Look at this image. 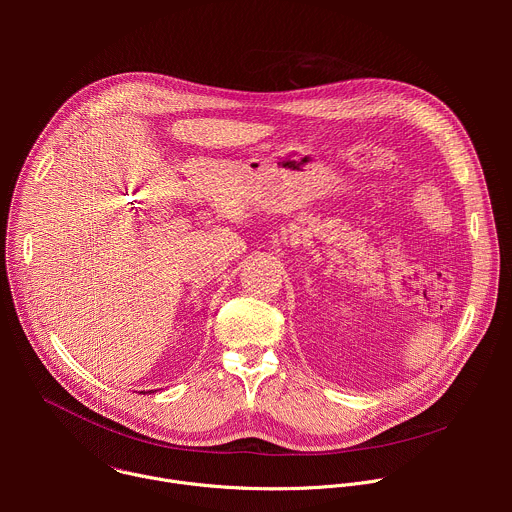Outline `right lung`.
<instances>
[{
  "label": "right lung",
  "instance_id": "1",
  "mask_svg": "<svg viewBox=\"0 0 512 512\" xmlns=\"http://www.w3.org/2000/svg\"><path fill=\"white\" fill-rule=\"evenodd\" d=\"M141 393H143V391H141Z\"/></svg>",
  "mask_w": 512,
  "mask_h": 512
}]
</instances>
